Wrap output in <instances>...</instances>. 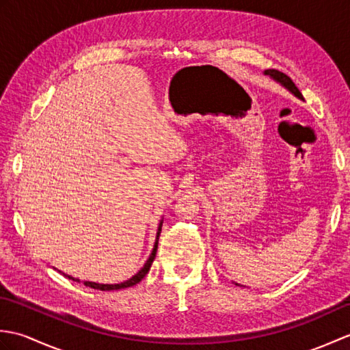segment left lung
Listing matches in <instances>:
<instances>
[{
	"label": "left lung",
	"mask_w": 350,
	"mask_h": 350,
	"mask_svg": "<svg viewBox=\"0 0 350 350\" xmlns=\"http://www.w3.org/2000/svg\"><path fill=\"white\" fill-rule=\"evenodd\" d=\"M265 75L271 77L272 79L277 81V83H280L281 85H284L288 92H292V93L296 96V98L304 99L301 92L298 90V87L295 85L293 81L290 79V78L286 75V73H282V72H280V70H275V69H267V70H265ZM236 286H239V284H236Z\"/></svg>",
	"instance_id": "1"
}]
</instances>
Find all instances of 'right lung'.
Returning a JSON list of instances; mask_svg holds the SVG:
<instances>
[{
	"label": "right lung",
	"mask_w": 350,
	"mask_h": 350,
	"mask_svg": "<svg viewBox=\"0 0 350 350\" xmlns=\"http://www.w3.org/2000/svg\"><path fill=\"white\" fill-rule=\"evenodd\" d=\"M161 228H162V221L159 222L158 233H156V241H154V245H153L152 254L148 256V258H147V262L144 263V266L141 267V269H139L135 275H133L132 278H129V280H126V281L120 282V284H99V282L84 281V286H87V287H92V288H96V290H103V292H107V290H118V288H126V287H132V286H135L137 282H139L141 280H143V278L146 277V275H147V272L150 271V266H152L153 260H154V257H156V251H158V239H159V234H161ZM64 275H66V273H64ZM66 277H68L69 280H73V281H78V282H81L78 278H73V277H70V275H66Z\"/></svg>",
	"instance_id": "add662e5"
}]
</instances>
